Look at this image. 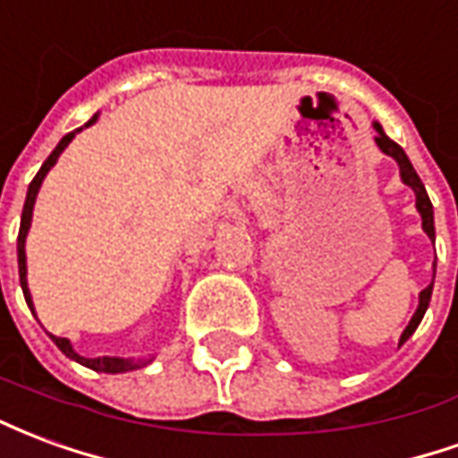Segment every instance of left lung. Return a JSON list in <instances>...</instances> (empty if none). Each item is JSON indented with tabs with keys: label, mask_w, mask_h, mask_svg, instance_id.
<instances>
[{
	"label": "left lung",
	"mask_w": 458,
	"mask_h": 458,
	"mask_svg": "<svg viewBox=\"0 0 458 458\" xmlns=\"http://www.w3.org/2000/svg\"><path fill=\"white\" fill-rule=\"evenodd\" d=\"M373 127H375V131H377L375 144L380 147V151H383V154H387V157H393V159L397 161V166H400V176H403V183H407V186L414 191V196H417V210H420V216H422V228H424V233L429 235V240L434 242V210H432V200H429V196H427V189H424V183L420 181V176H417V171H414V166L410 164V159H407V154L403 151V147H400V144H394V141L390 140L387 134H385L383 127H380L377 122H373ZM432 287H434V282L429 284V287L420 292V307H417L414 317L410 318V324H407V328L403 331L400 344H404V341H407V338L412 336L414 331H417V327H420L424 311H427V307H429V299H432Z\"/></svg>",
	"instance_id": "8db88e82"
}]
</instances>
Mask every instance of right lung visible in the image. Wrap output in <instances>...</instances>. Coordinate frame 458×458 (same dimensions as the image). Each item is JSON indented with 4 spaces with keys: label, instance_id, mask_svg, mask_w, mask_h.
<instances>
[{
    "label": "right lung",
    "instance_id": "add662e5",
    "mask_svg": "<svg viewBox=\"0 0 458 458\" xmlns=\"http://www.w3.org/2000/svg\"><path fill=\"white\" fill-rule=\"evenodd\" d=\"M98 120V114H95L93 120L88 122L85 127H90L93 122ZM81 130L71 131V134H65L64 140L58 141V147L51 151V157L44 161V166L38 169V174L34 176V181L29 183V191H26V203H24V210H21V225H19V240H16V255H19V282H21V289H24V299L29 309L34 311V301H31V292H29V282H26V235H29V228H31V216H34V203H36V196H38V189H41V183H44L46 174L51 171L58 157H61V151L73 141V137L78 134ZM54 338V344L64 351L68 358H73L78 360L81 365L85 368H90V370H98V373H127V370H137L141 365L151 363V360H124V358H113V355H103V358H83V355H78L73 351V345L68 338H58V336H51Z\"/></svg>",
    "mask_w": 458,
    "mask_h": 458
}]
</instances>
